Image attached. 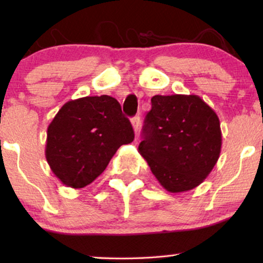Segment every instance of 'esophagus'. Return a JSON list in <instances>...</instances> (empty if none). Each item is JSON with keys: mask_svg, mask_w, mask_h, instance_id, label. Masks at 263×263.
<instances>
[{"mask_svg": "<svg viewBox=\"0 0 263 263\" xmlns=\"http://www.w3.org/2000/svg\"><path fill=\"white\" fill-rule=\"evenodd\" d=\"M131 123H132V127H134V129H135V132H136V134H137L138 129H140V125H141L140 116H138V115H136L135 117H132Z\"/></svg>", "mask_w": 263, "mask_h": 263, "instance_id": "1", "label": "esophagus"}]
</instances>
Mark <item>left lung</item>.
<instances>
[{
  "mask_svg": "<svg viewBox=\"0 0 263 263\" xmlns=\"http://www.w3.org/2000/svg\"><path fill=\"white\" fill-rule=\"evenodd\" d=\"M151 102L138 152L168 192L194 189L219 159L218 115L197 95H156Z\"/></svg>",
  "mask_w": 263,
  "mask_h": 263,
  "instance_id": "left-lung-1",
  "label": "left lung"
}]
</instances>
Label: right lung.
<instances>
[{
	"instance_id": "obj_1",
	"label": "right lung",
	"mask_w": 263,
	"mask_h": 263,
	"mask_svg": "<svg viewBox=\"0 0 263 263\" xmlns=\"http://www.w3.org/2000/svg\"><path fill=\"white\" fill-rule=\"evenodd\" d=\"M134 138L131 122L116 99L86 96L63 105L48 126L45 158L63 184L84 188Z\"/></svg>"
}]
</instances>
